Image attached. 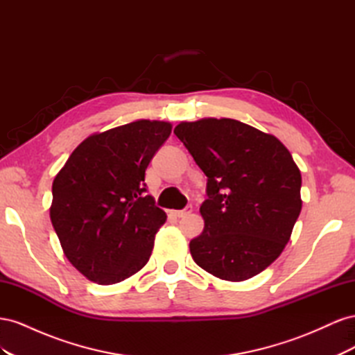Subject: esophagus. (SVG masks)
<instances>
[{
  "label": "esophagus",
  "instance_id": "34e87169",
  "mask_svg": "<svg viewBox=\"0 0 355 355\" xmlns=\"http://www.w3.org/2000/svg\"><path fill=\"white\" fill-rule=\"evenodd\" d=\"M192 211V206H187L184 210H176V211H173V214L176 218H185V216H188V214Z\"/></svg>",
  "mask_w": 355,
  "mask_h": 355
}]
</instances>
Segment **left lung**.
Returning <instances> with one entry per match:
<instances>
[{
    "mask_svg": "<svg viewBox=\"0 0 355 355\" xmlns=\"http://www.w3.org/2000/svg\"><path fill=\"white\" fill-rule=\"evenodd\" d=\"M175 135L207 176L192 259L228 282L262 272L282 254L302 209L292 154L275 136L231 118L180 123Z\"/></svg>",
    "mask_w": 355,
    "mask_h": 355,
    "instance_id": "1",
    "label": "left lung"
}]
</instances>
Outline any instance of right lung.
I'll return each instance as SVG.
<instances>
[{
    "instance_id": "right-lung-1",
    "label": "right lung",
    "mask_w": 355,
    "mask_h": 355,
    "mask_svg": "<svg viewBox=\"0 0 355 355\" xmlns=\"http://www.w3.org/2000/svg\"><path fill=\"white\" fill-rule=\"evenodd\" d=\"M170 132L168 123L139 120L89 136L53 180V228L90 282L120 283L149 261L167 216L146 196L145 170Z\"/></svg>"
}]
</instances>
